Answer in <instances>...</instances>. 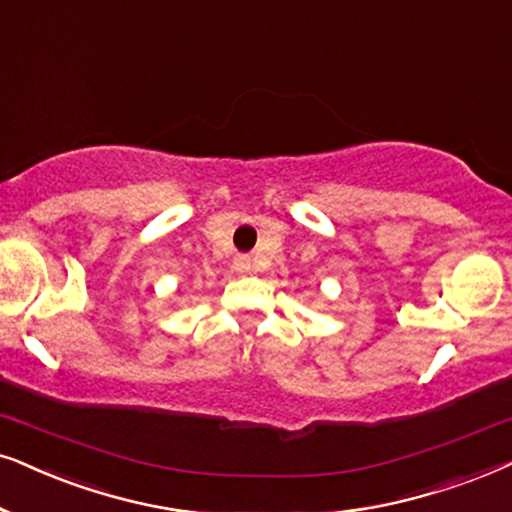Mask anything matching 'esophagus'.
I'll use <instances>...</instances> for the list:
<instances>
[{
  "instance_id": "1",
  "label": "esophagus",
  "mask_w": 512,
  "mask_h": 512,
  "mask_svg": "<svg viewBox=\"0 0 512 512\" xmlns=\"http://www.w3.org/2000/svg\"><path fill=\"white\" fill-rule=\"evenodd\" d=\"M232 268H235L237 272H242V275H247V272L254 270V261H251V256L240 254V256H235V261H232Z\"/></svg>"
}]
</instances>
